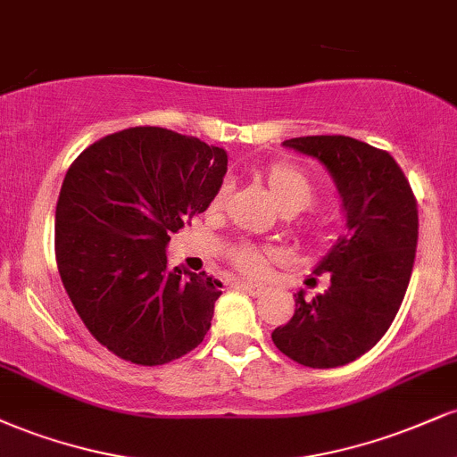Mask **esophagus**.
Segmentation results:
<instances>
[{
  "label": "esophagus",
  "mask_w": 457,
  "mask_h": 457,
  "mask_svg": "<svg viewBox=\"0 0 457 457\" xmlns=\"http://www.w3.org/2000/svg\"><path fill=\"white\" fill-rule=\"evenodd\" d=\"M236 287L251 296H260L262 292H264V286H258V283H251V281H236Z\"/></svg>",
  "instance_id": "34e87169"
}]
</instances>
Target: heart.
I'll list each match as a JSON object with an SVG mask.
<instances>
[{
	"label": "heart",
	"instance_id": "1",
	"mask_svg": "<svg viewBox=\"0 0 457 457\" xmlns=\"http://www.w3.org/2000/svg\"><path fill=\"white\" fill-rule=\"evenodd\" d=\"M266 187H269L270 197L279 206L283 214H298L305 208L312 206L313 197H316V187H313L312 178L305 171L298 170L287 162H275L264 171ZM225 197H228V185H223L212 199V211L223 206ZM275 253L269 249H262L255 245H238L232 251V262L240 270L249 272V275H260L270 264Z\"/></svg>",
	"mask_w": 457,
	"mask_h": 457
}]
</instances>
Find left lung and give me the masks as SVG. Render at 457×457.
Segmentation results:
<instances>
[{"label":"left lung","instance_id":"obj_1","mask_svg":"<svg viewBox=\"0 0 457 457\" xmlns=\"http://www.w3.org/2000/svg\"><path fill=\"white\" fill-rule=\"evenodd\" d=\"M283 145L328 171L345 232L316 269L328 272V290L313 301L296 292L295 316L272 330V342L305 367H339L374 348L402 305L417 251V202L389 152L344 135Z\"/></svg>","mask_w":457,"mask_h":457}]
</instances>
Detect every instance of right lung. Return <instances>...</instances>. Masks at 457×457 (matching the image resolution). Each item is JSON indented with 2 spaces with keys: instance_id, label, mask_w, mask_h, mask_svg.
<instances>
[{
  "instance_id": "obj_1",
  "label": "right lung",
  "mask_w": 457,
  "mask_h": 457,
  "mask_svg": "<svg viewBox=\"0 0 457 457\" xmlns=\"http://www.w3.org/2000/svg\"><path fill=\"white\" fill-rule=\"evenodd\" d=\"M228 152L159 127L107 135L62 182L55 255L71 303L98 344L165 365L204 342L221 281L167 266L170 234L223 185Z\"/></svg>"
}]
</instances>
